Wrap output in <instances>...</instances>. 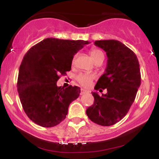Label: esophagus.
<instances>
[{"label": "esophagus", "instance_id": "esophagus-1", "mask_svg": "<svg viewBox=\"0 0 159 159\" xmlns=\"http://www.w3.org/2000/svg\"><path fill=\"white\" fill-rule=\"evenodd\" d=\"M88 93V91L84 90V89H81V95H84V94H86Z\"/></svg>", "mask_w": 159, "mask_h": 159}]
</instances>
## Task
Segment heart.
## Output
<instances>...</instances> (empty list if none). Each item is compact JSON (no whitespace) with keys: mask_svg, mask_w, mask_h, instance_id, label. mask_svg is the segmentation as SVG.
Wrapping results in <instances>:
<instances>
[{"mask_svg":"<svg viewBox=\"0 0 159 159\" xmlns=\"http://www.w3.org/2000/svg\"><path fill=\"white\" fill-rule=\"evenodd\" d=\"M90 55L95 62L99 61V60H104L103 53L98 49H92L90 51ZM76 78H77V81L80 84L87 87H90L92 81L94 80L95 75L92 74H80L78 75Z\"/></svg>","mask_w":159,"mask_h":159,"instance_id":"1","label":"heart"}]
</instances>
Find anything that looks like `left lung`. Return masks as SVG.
I'll return each mask as SVG.
<instances>
[{"label":"left lung","mask_w":159,"mask_h":159,"mask_svg":"<svg viewBox=\"0 0 159 159\" xmlns=\"http://www.w3.org/2000/svg\"><path fill=\"white\" fill-rule=\"evenodd\" d=\"M94 44L102 48L107 57L105 72L95 90L106 89L107 93L99 96L92 92L94 102L86 114L93 123L109 126L123 119L135 99L141 81L140 64L135 54L121 42L97 40Z\"/></svg>","instance_id":"1"}]
</instances>
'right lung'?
Listing matches in <instances>:
<instances>
[{
	"label": "right lung",
	"instance_id": "1",
	"mask_svg": "<svg viewBox=\"0 0 159 159\" xmlns=\"http://www.w3.org/2000/svg\"><path fill=\"white\" fill-rule=\"evenodd\" d=\"M88 41L47 38L30 48L19 67L17 88L27 116L40 126H55L65 119L81 89L57 86L61 75L71 70L74 55Z\"/></svg>",
	"mask_w": 159,
	"mask_h": 159
}]
</instances>
